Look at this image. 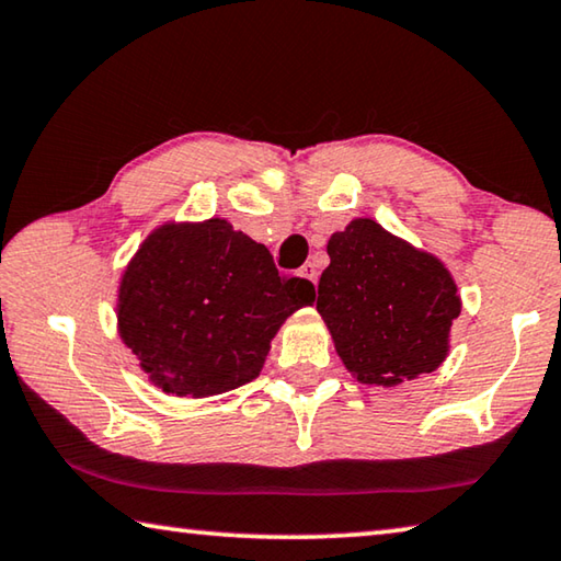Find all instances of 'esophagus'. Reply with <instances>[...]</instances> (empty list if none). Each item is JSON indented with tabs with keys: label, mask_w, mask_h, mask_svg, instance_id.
Returning <instances> with one entry per match:
<instances>
[{
	"label": "esophagus",
	"mask_w": 561,
	"mask_h": 561,
	"mask_svg": "<svg viewBox=\"0 0 561 561\" xmlns=\"http://www.w3.org/2000/svg\"><path fill=\"white\" fill-rule=\"evenodd\" d=\"M299 277H305V279H309L312 284H317V266H314L312 262H307V264L299 270Z\"/></svg>",
	"instance_id": "1"
}]
</instances>
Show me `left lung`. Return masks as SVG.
Returning a JSON list of instances; mask_svg holds the SVG:
<instances>
[{
    "label": "left lung",
    "mask_w": 561,
    "mask_h": 561,
    "mask_svg": "<svg viewBox=\"0 0 561 561\" xmlns=\"http://www.w3.org/2000/svg\"><path fill=\"white\" fill-rule=\"evenodd\" d=\"M327 254L317 312L354 379L397 387L447 359L461 299L439 256L367 217L329 237Z\"/></svg>",
    "instance_id": "left-lung-1"
}]
</instances>
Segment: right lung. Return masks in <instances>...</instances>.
I'll return each mask as SVG.
<instances>
[{"label":"right lung","mask_w":561,"mask_h":561,"mask_svg":"<svg viewBox=\"0 0 561 561\" xmlns=\"http://www.w3.org/2000/svg\"><path fill=\"white\" fill-rule=\"evenodd\" d=\"M312 301V282L227 219L164 221L124 266L117 329L157 389L204 399L260 377L284 319Z\"/></svg>","instance_id":"obj_1"}]
</instances>
